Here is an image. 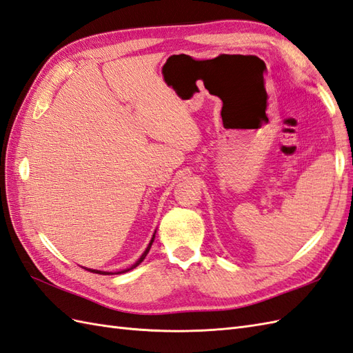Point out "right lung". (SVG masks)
<instances>
[{"instance_id": "add662e5", "label": "right lung", "mask_w": 353, "mask_h": 353, "mask_svg": "<svg viewBox=\"0 0 353 353\" xmlns=\"http://www.w3.org/2000/svg\"><path fill=\"white\" fill-rule=\"evenodd\" d=\"M154 238H156V234H154L152 235V238H151V241H150V244H148V247L147 248H145V252L142 253V256L139 257V259H137L136 261V263H133L132 266H130V268H127V270H123V271H118V272H108V271H99V270H90V268H85V270H87V271H91V272H96V274H103V276H106V274H123V272H127V271H132L133 268H136V266L137 265H139L143 259H145V256H147L148 254V252H150V248H151V245H152V243H154Z\"/></svg>"}]
</instances>
